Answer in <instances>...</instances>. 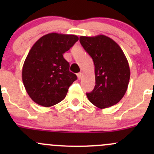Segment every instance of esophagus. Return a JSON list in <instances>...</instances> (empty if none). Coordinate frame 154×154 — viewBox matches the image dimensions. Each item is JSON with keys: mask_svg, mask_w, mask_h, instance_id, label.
I'll return each instance as SVG.
<instances>
[{"mask_svg": "<svg viewBox=\"0 0 154 154\" xmlns=\"http://www.w3.org/2000/svg\"><path fill=\"white\" fill-rule=\"evenodd\" d=\"M77 77H78V79H81L82 77H83V73L82 72L78 73V74H77Z\"/></svg>", "mask_w": 154, "mask_h": 154, "instance_id": "esophagus-1", "label": "esophagus"}]
</instances>
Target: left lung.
<instances>
[{
  "label": "left lung",
  "instance_id": "1",
  "mask_svg": "<svg viewBox=\"0 0 154 154\" xmlns=\"http://www.w3.org/2000/svg\"><path fill=\"white\" fill-rule=\"evenodd\" d=\"M80 42L92 58L94 65L95 86L87 93L88 100L100 109L119 103L128 87L130 70L120 46L104 35L80 36Z\"/></svg>",
  "mask_w": 154,
  "mask_h": 154
}]
</instances>
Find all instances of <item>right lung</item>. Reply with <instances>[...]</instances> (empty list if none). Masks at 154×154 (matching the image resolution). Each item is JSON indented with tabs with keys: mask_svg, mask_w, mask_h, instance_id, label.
Listing matches in <instances>:
<instances>
[{
	"mask_svg": "<svg viewBox=\"0 0 154 154\" xmlns=\"http://www.w3.org/2000/svg\"><path fill=\"white\" fill-rule=\"evenodd\" d=\"M79 38L76 35L51 32L39 38L29 50L22 68V81L37 104L52 106L66 97L77 80L63 57Z\"/></svg>",
	"mask_w": 154,
	"mask_h": 154,
	"instance_id": "1",
	"label": "right lung"
}]
</instances>
